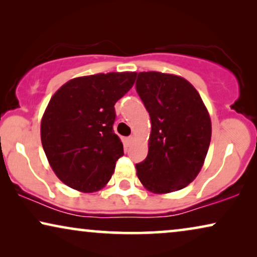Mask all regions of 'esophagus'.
Returning a JSON list of instances; mask_svg holds the SVG:
<instances>
[{"label": "esophagus", "instance_id": "obj_1", "mask_svg": "<svg viewBox=\"0 0 257 257\" xmlns=\"http://www.w3.org/2000/svg\"><path fill=\"white\" fill-rule=\"evenodd\" d=\"M133 142V137L132 136H130V137H126L125 138V145L126 146H130L131 145V143Z\"/></svg>", "mask_w": 257, "mask_h": 257}]
</instances>
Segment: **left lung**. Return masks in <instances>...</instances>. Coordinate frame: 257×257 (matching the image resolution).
<instances>
[{
    "label": "left lung",
    "instance_id": "left-lung-1",
    "mask_svg": "<svg viewBox=\"0 0 257 257\" xmlns=\"http://www.w3.org/2000/svg\"><path fill=\"white\" fill-rule=\"evenodd\" d=\"M136 90L150 113L146 159L137 175L146 189L164 194L182 189L196 178L208 152L212 124L198 91L182 77L139 72Z\"/></svg>",
    "mask_w": 257,
    "mask_h": 257
}]
</instances>
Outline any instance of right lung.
I'll use <instances>...</instances> for the list:
<instances>
[{"instance_id":"1","label":"right lung","mask_w":257,"mask_h":257,"mask_svg":"<svg viewBox=\"0 0 257 257\" xmlns=\"http://www.w3.org/2000/svg\"><path fill=\"white\" fill-rule=\"evenodd\" d=\"M136 72L78 77L51 97L41 122L49 164L61 181L79 192L104 187L124 156L113 131L114 104L135 84Z\"/></svg>"}]
</instances>
